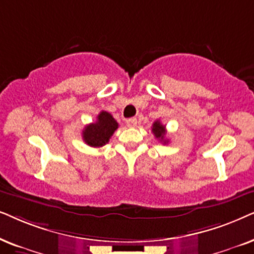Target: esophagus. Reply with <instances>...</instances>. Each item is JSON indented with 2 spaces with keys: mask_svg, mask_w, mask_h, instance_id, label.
Here are the masks:
<instances>
[{
  "mask_svg": "<svg viewBox=\"0 0 254 254\" xmlns=\"http://www.w3.org/2000/svg\"><path fill=\"white\" fill-rule=\"evenodd\" d=\"M127 127H136V125H137V118L132 117V118H129V120H127Z\"/></svg>",
  "mask_w": 254,
  "mask_h": 254,
  "instance_id": "obj_1",
  "label": "esophagus"
}]
</instances>
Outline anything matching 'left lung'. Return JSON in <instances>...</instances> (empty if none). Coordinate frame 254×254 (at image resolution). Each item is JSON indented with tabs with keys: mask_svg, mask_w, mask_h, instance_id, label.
<instances>
[{
	"mask_svg": "<svg viewBox=\"0 0 254 254\" xmlns=\"http://www.w3.org/2000/svg\"><path fill=\"white\" fill-rule=\"evenodd\" d=\"M152 132H153L155 138H158L160 141H164V144L168 143V140L165 138V136H166V127H165V125L161 124L160 121H155L152 125Z\"/></svg>",
	"mask_w": 254,
	"mask_h": 254,
	"instance_id": "left-lung-1",
	"label": "left lung"
}]
</instances>
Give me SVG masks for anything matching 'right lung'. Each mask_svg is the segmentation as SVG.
Segmentation results:
<instances>
[{"label":"right lung","mask_w":254,"mask_h":254,"mask_svg":"<svg viewBox=\"0 0 254 254\" xmlns=\"http://www.w3.org/2000/svg\"><path fill=\"white\" fill-rule=\"evenodd\" d=\"M118 123L108 111H101L96 122L84 127L82 138L84 143L92 147L104 146L117 130Z\"/></svg>","instance_id":"right-lung-1"}]
</instances>
